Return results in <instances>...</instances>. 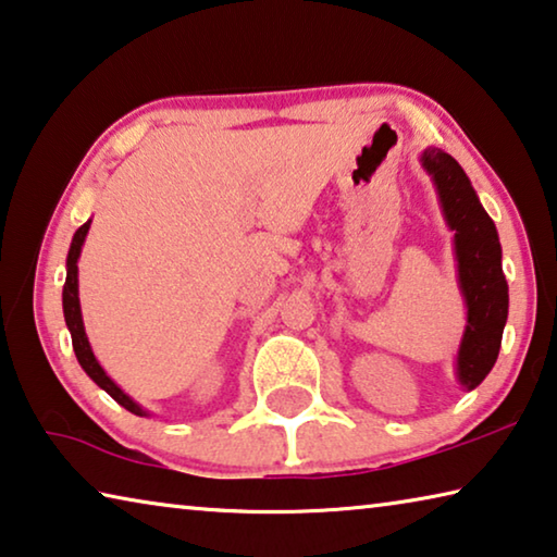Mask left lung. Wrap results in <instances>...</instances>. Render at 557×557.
Returning a JSON list of instances; mask_svg holds the SVG:
<instances>
[{
	"instance_id": "obj_1",
	"label": "left lung",
	"mask_w": 557,
	"mask_h": 557,
	"mask_svg": "<svg viewBox=\"0 0 557 557\" xmlns=\"http://www.w3.org/2000/svg\"><path fill=\"white\" fill-rule=\"evenodd\" d=\"M421 168L438 193L441 213L454 231L458 289L466 305V330L456 355V379L466 392L479 386L496 364L508 320V282L493 220L475 196L469 175L441 148L421 153Z\"/></svg>"
}]
</instances>
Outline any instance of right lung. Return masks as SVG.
<instances>
[{
  "mask_svg": "<svg viewBox=\"0 0 557 557\" xmlns=\"http://www.w3.org/2000/svg\"><path fill=\"white\" fill-rule=\"evenodd\" d=\"M88 227H91V220H86V223L74 233V240H72V247H69V258H66L64 293H61V302H64V320H66L69 332H72L76 359H78V364H82L84 372L91 376L94 382L111 396V399H116L123 409L136 413V417H148V411L144 409V406L131 399V396L123 392L109 374L103 372V367L99 364V359L94 357V349L86 337L84 320H82V302H78V264L76 262H78V258H82V247H84V240L88 235Z\"/></svg>",
  "mask_w": 557,
  "mask_h": 557,
  "instance_id": "right-lung-1",
  "label": "right lung"
}]
</instances>
